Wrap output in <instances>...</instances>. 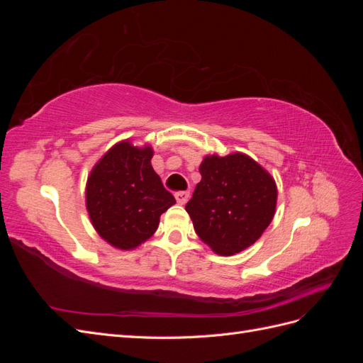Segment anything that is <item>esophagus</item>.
Here are the masks:
<instances>
[{
    "label": "esophagus",
    "mask_w": 363,
    "mask_h": 363,
    "mask_svg": "<svg viewBox=\"0 0 363 363\" xmlns=\"http://www.w3.org/2000/svg\"><path fill=\"white\" fill-rule=\"evenodd\" d=\"M189 196H191V194L188 191H183V192L175 194V200H177L179 204H186L189 200Z\"/></svg>",
    "instance_id": "esophagus-1"
}]
</instances>
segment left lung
Here are the masks:
<instances>
[{"instance_id":"1","label":"left lung","mask_w":363,"mask_h":363,"mask_svg":"<svg viewBox=\"0 0 363 363\" xmlns=\"http://www.w3.org/2000/svg\"><path fill=\"white\" fill-rule=\"evenodd\" d=\"M200 174L186 204L199 238L221 256L255 244L276 213L277 186L271 174L242 152L206 156Z\"/></svg>"}]
</instances>
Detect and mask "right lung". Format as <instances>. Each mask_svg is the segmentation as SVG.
<instances>
[{"label":"right lung","mask_w":363,"mask_h":363,"mask_svg":"<svg viewBox=\"0 0 363 363\" xmlns=\"http://www.w3.org/2000/svg\"><path fill=\"white\" fill-rule=\"evenodd\" d=\"M152 148L118 142L96 162L86 183V208L96 233L119 250L150 239L175 203L151 167Z\"/></svg>","instance_id":"add662e5"}]
</instances>
